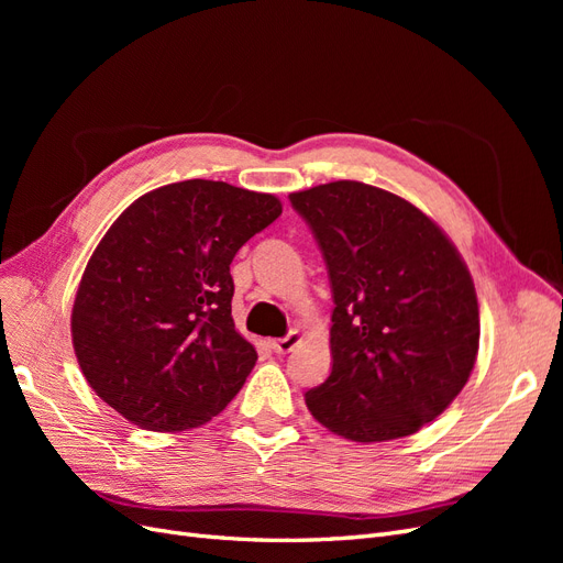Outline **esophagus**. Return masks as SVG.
I'll return each mask as SVG.
<instances>
[{"mask_svg":"<svg viewBox=\"0 0 563 563\" xmlns=\"http://www.w3.org/2000/svg\"><path fill=\"white\" fill-rule=\"evenodd\" d=\"M300 340H302V335L298 331H288L284 338L272 340V350H275L277 354H286V352H291L300 343Z\"/></svg>","mask_w":563,"mask_h":563,"instance_id":"obj_1","label":"esophagus"}]
</instances>
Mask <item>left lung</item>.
<instances>
[{
	"label": "left lung",
	"instance_id": "obj_1",
	"mask_svg": "<svg viewBox=\"0 0 563 563\" xmlns=\"http://www.w3.org/2000/svg\"><path fill=\"white\" fill-rule=\"evenodd\" d=\"M329 269V378L310 413L352 441H389L432 422L465 387L479 305L449 236L413 203L356 180L288 195Z\"/></svg>",
	"mask_w": 563,
	"mask_h": 563
}]
</instances>
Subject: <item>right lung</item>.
I'll return each mask as SVG.
<instances>
[{
	"label": "right lung",
	"instance_id": "obj_1",
	"mask_svg": "<svg viewBox=\"0 0 563 563\" xmlns=\"http://www.w3.org/2000/svg\"><path fill=\"white\" fill-rule=\"evenodd\" d=\"M279 216L275 195L223 180L135 199L96 246L73 308L75 354L96 395L152 432L223 411L258 360L234 331L230 263Z\"/></svg>",
	"mask_w": 563,
	"mask_h": 563
}]
</instances>
